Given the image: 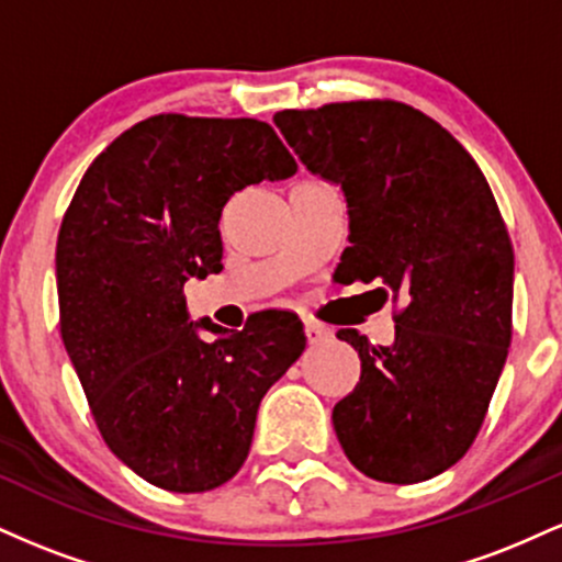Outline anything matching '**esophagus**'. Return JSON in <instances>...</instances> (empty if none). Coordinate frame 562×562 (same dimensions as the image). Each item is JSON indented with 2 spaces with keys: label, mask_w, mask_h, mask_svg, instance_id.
Segmentation results:
<instances>
[{
  "label": "esophagus",
  "mask_w": 562,
  "mask_h": 562,
  "mask_svg": "<svg viewBox=\"0 0 562 562\" xmlns=\"http://www.w3.org/2000/svg\"><path fill=\"white\" fill-rule=\"evenodd\" d=\"M303 330H306V338H308V344H312V346L325 344V340L333 338L330 327L319 325V322H314V319H303Z\"/></svg>",
  "instance_id": "esophagus-1"
}]
</instances>
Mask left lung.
Listing matches in <instances>:
<instances>
[{
  "label": "left lung",
  "instance_id": "obj_1",
  "mask_svg": "<svg viewBox=\"0 0 562 562\" xmlns=\"http://www.w3.org/2000/svg\"><path fill=\"white\" fill-rule=\"evenodd\" d=\"M274 126L348 211L340 282H383L406 306L391 346L338 330L362 359L333 409L351 465L420 483L475 441L513 338V245L486 177L434 119L391 100L282 111Z\"/></svg>",
  "mask_w": 562,
  "mask_h": 562
}]
</instances>
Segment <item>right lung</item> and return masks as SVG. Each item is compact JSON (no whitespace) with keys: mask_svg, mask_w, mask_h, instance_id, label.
<instances>
[{"mask_svg":"<svg viewBox=\"0 0 562 562\" xmlns=\"http://www.w3.org/2000/svg\"><path fill=\"white\" fill-rule=\"evenodd\" d=\"M295 171L263 121L153 115L94 158L63 216V344L105 443L153 486L195 494L227 483L248 457L263 393L306 348L290 312L269 308L229 333L190 322L184 301L187 280L222 272L224 203Z\"/></svg>","mask_w":562,"mask_h":562,"instance_id":"obj_1","label":"right lung"}]
</instances>
